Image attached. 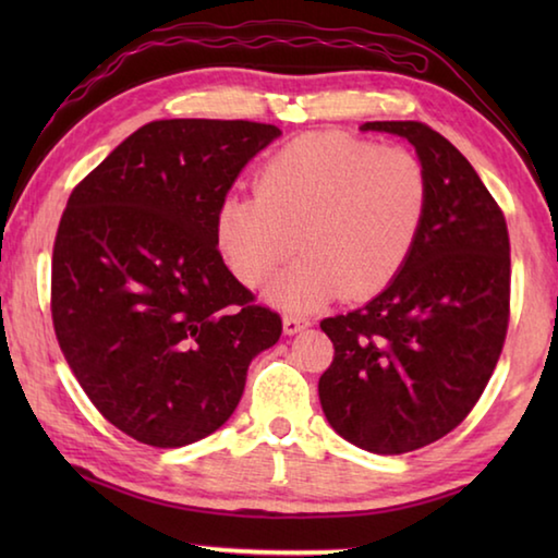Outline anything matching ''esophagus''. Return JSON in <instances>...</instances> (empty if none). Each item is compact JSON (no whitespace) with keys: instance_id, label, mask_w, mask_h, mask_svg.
I'll return each mask as SVG.
<instances>
[{"instance_id":"34e87169","label":"esophagus","mask_w":558,"mask_h":558,"mask_svg":"<svg viewBox=\"0 0 558 558\" xmlns=\"http://www.w3.org/2000/svg\"><path fill=\"white\" fill-rule=\"evenodd\" d=\"M307 325H310L307 319L295 317V315H286V317H282V332H286V335H298V332H302V329H305Z\"/></svg>"}]
</instances>
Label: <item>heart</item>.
<instances>
[{
	"instance_id": "b5f03b06",
	"label": "heart",
	"mask_w": 558,
	"mask_h": 558,
	"mask_svg": "<svg viewBox=\"0 0 558 558\" xmlns=\"http://www.w3.org/2000/svg\"><path fill=\"white\" fill-rule=\"evenodd\" d=\"M428 194L426 167L409 149L310 132L260 167L253 199L219 206L216 245L248 288H260L295 245L305 251L270 290L290 310H313L337 295L366 300L391 286L411 258Z\"/></svg>"
}]
</instances>
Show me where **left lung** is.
<instances>
[{
	"instance_id": "obj_1",
	"label": "left lung",
	"mask_w": 558,
	"mask_h": 558,
	"mask_svg": "<svg viewBox=\"0 0 558 558\" xmlns=\"http://www.w3.org/2000/svg\"><path fill=\"white\" fill-rule=\"evenodd\" d=\"M362 130L415 147L428 211L391 286L319 323L335 344L319 403L352 446L401 456L460 426L495 372L509 325V233L483 179L440 132L415 120Z\"/></svg>"
}]
</instances>
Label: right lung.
I'll use <instances>...</instances> for the list:
<instances>
[{
	"instance_id": "1",
	"label": "right lung",
	"mask_w": 558,
	"mask_h": 558,
	"mask_svg": "<svg viewBox=\"0 0 558 558\" xmlns=\"http://www.w3.org/2000/svg\"><path fill=\"white\" fill-rule=\"evenodd\" d=\"M280 135L248 120H155L73 189L51 260L56 339L112 426L145 446L211 436L282 319L216 245L235 177Z\"/></svg>"
}]
</instances>
